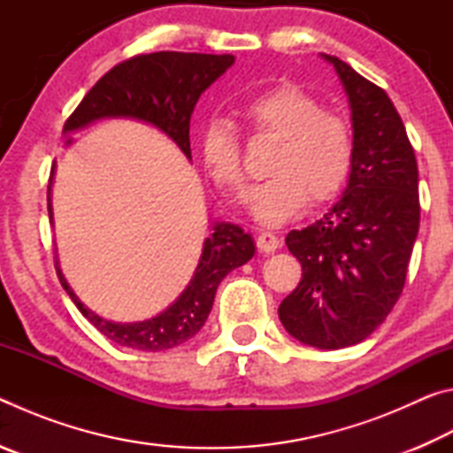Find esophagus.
Returning <instances> with one entry per match:
<instances>
[{"instance_id": "obj_1", "label": "esophagus", "mask_w": 453, "mask_h": 453, "mask_svg": "<svg viewBox=\"0 0 453 453\" xmlns=\"http://www.w3.org/2000/svg\"><path fill=\"white\" fill-rule=\"evenodd\" d=\"M257 248L264 254H273L280 248V237L272 232H262L257 235Z\"/></svg>"}]
</instances>
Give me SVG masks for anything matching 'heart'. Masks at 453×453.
Returning <instances> with one entry per match:
<instances>
[{
	"instance_id": "1",
	"label": "heart",
	"mask_w": 453,
	"mask_h": 453,
	"mask_svg": "<svg viewBox=\"0 0 453 453\" xmlns=\"http://www.w3.org/2000/svg\"><path fill=\"white\" fill-rule=\"evenodd\" d=\"M242 113L259 132L273 134L272 178L245 194L251 216L267 226L283 224L305 202L327 203L342 194L354 167V134L346 118L324 107L294 86L264 91L243 104ZM199 150L210 178L219 189L237 194L243 183L242 143L232 121L210 119L199 135Z\"/></svg>"
}]
</instances>
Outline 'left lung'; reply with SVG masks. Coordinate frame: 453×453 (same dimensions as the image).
I'll list each match as a JSON object with an SVG mask.
<instances>
[{
	"mask_svg": "<svg viewBox=\"0 0 453 453\" xmlns=\"http://www.w3.org/2000/svg\"><path fill=\"white\" fill-rule=\"evenodd\" d=\"M321 58L349 99L354 167L340 202L288 234L302 281L278 313L297 342L340 349L364 342L400 300L419 229L418 162L386 91L346 61Z\"/></svg>",
	"mask_w": 453,
	"mask_h": 453,
	"instance_id": "8db88e82",
	"label": "left lung"
}]
</instances>
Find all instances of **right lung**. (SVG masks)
<instances>
[{
    "instance_id": "add662e5",
    "label": "right lung",
    "mask_w": 453,
    "mask_h": 453,
    "mask_svg": "<svg viewBox=\"0 0 453 453\" xmlns=\"http://www.w3.org/2000/svg\"><path fill=\"white\" fill-rule=\"evenodd\" d=\"M235 61L234 56H213V53H183L156 51L126 59L111 67L94 88H91L75 111L67 118L64 134L89 126L91 121L105 118H132L145 121L164 132L191 159L189 148V119L199 96L208 89L219 75H224ZM51 178L48 186V211L51 213ZM256 254V245L250 234L235 224L213 226V234L205 237L202 257L194 278L181 291L178 300L159 316L135 321V324H116L99 318L91 311L61 273L58 259L56 272L61 286L99 332L113 343L140 351H164L181 346L191 340L208 319L213 297L219 281L226 275L248 264Z\"/></svg>"
}]
</instances>
